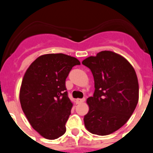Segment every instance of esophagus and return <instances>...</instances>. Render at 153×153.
Returning a JSON list of instances; mask_svg holds the SVG:
<instances>
[{
    "label": "esophagus",
    "mask_w": 153,
    "mask_h": 153,
    "mask_svg": "<svg viewBox=\"0 0 153 153\" xmlns=\"http://www.w3.org/2000/svg\"><path fill=\"white\" fill-rule=\"evenodd\" d=\"M85 100H86V99H85V98H83V99H76V103H80V102H84Z\"/></svg>",
    "instance_id": "34e87169"
}]
</instances>
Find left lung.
I'll return each instance as SVG.
<instances>
[{
  "label": "left lung",
  "mask_w": 153,
  "mask_h": 153,
  "mask_svg": "<svg viewBox=\"0 0 153 153\" xmlns=\"http://www.w3.org/2000/svg\"><path fill=\"white\" fill-rule=\"evenodd\" d=\"M94 78L95 91L87 99L84 116L86 129L106 136L118 130L129 120L139 101V83L129 61L113 51H104L82 62Z\"/></svg>",
  "instance_id": "8db88e82"
}]
</instances>
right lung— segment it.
<instances>
[{"label": "right lung", "mask_w": 153, "mask_h": 153, "mask_svg": "<svg viewBox=\"0 0 153 153\" xmlns=\"http://www.w3.org/2000/svg\"><path fill=\"white\" fill-rule=\"evenodd\" d=\"M80 62L63 53L42 55L30 65L20 90L21 108L30 124L47 140L66 132V123L73 103L66 88V79Z\"/></svg>", "instance_id": "add662e5"}]
</instances>
